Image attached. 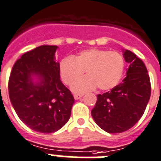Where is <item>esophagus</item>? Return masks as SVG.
<instances>
[{"label":"esophagus","instance_id":"1","mask_svg":"<svg viewBox=\"0 0 161 161\" xmlns=\"http://www.w3.org/2000/svg\"><path fill=\"white\" fill-rule=\"evenodd\" d=\"M82 95H82V94L81 95H74V98H75V99H79L80 98H82Z\"/></svg>","mask_w":161,"mask_h":161}]
</instances>
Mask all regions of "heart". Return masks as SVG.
Instances as JSON below:
<instances>
[{
	"instance_id": "1",
	"label": "heart",
	"mask_w": 161,
	"mask_h": 161,
	"mask_svg": "<svg viewBox=\"0 0 161 161\" xmlns=\"http://www.w3.org/2000/svg\"><path fill=\"white\" fill-rule=\"evenodd\" d=\"M125 61L121 53L100 49H90L73 58H66L59 65L62 81L70 86L86 72L87 76L71 86L74 93L82 94L98 87L107 91L115 87L123 76Z\"/></svg>"
}]
</instances>
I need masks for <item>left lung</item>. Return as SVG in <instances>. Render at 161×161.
I'll list each match as a JSON object with an SVG mask.
<instances>
[{
	"instance_id": "obj_1",
	"label": "left lung",
	"mask_w": 161,
	"mask_h": 161,
	"mask_svg": "<svg viewBox=\"0 0 161 161\" xmlns=\"http://www.w3.org/2000/svg\"><path fill=\"white\" fill-rule=\"evenodd\" d=\"M129 63L127 76L111 91L97 95L91 115L98 127L108 133H120L138 122L151 95V82L143 61L130 50L124 51Z\"/></svg>"
}]
</instances>
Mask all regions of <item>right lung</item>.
<instances>
[{"label": "right lung", "instance_id": "add662e5", "mask_svg": "<svg viewBox=\"0 0 161 161\" xmlns=\"http://www.w3.org/2000/svg\"><path fill=\"white\" fill-rule=\"evenodd\" d=\"M56 46H41L17 61L8 79L10 101L20 119L34 131L53 133L67 123L75 98L63 85ZM33 75L39 82L34 84Z\"/></svg>", "mask_w": 161, "mask_h": 161}]
</instances>
